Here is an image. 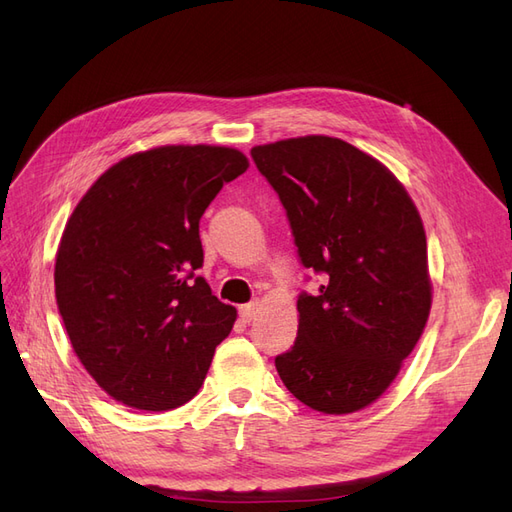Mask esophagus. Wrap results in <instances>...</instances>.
Here are the masks:
<instances>
[{
	"mask_svg": "<svg viewBox=\"0 0 512 512\" xmlns=\"http://www.w3.org/2000/svg\"><path fill=\"white\" fill-rule=\"evenodd\" d=\"M256 312H258V303L252 301V303H245L239 307V316L243 322H252L256 318Z\"/></svg>",
	"mask_w": 512,
	"mask_h": 512,
	"instance_id": "obj_1",
	"label": "esophagus"
}]
</instances>
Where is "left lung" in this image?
Instances as JSON below:
<instances>
[{"instance_id":"left-lung-1","label":"left lung","mask_w":512,"mask_h":512,"mask_svg":"<svg viewBox=\"0 0 512 512\" xmlns=\"http://www.w3.org/2000/svg\"><path fill=\"white\" fill-rule=\"evenodd\" d=\"M252 158L282 200L301 265L322 273L316 294H299V333L275 356L277 374L312 410H363L429 318L421 215L389 168L342 138H288Z\"/></svg>"}]
</instances>
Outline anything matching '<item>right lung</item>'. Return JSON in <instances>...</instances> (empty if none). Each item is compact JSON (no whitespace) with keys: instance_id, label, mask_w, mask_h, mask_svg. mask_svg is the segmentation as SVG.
<instances>
[{"instance_id":"add662e5","label":"right lung","mask_w":512,"mask_h":512,"mask_svg":"<svg viewBox=\"0 0 512 512\" xmlns=\"http://www.w3.org/2000/svg\"><path fill=\"white\" fill-rule=\"evenodd\" d=\"M247 166L230 147H156L113 164L72 211L57 307L79 361L119 404L166 412L203 386L237 309L196 275L198 222Z\"/></svg>"}]
</instances>
